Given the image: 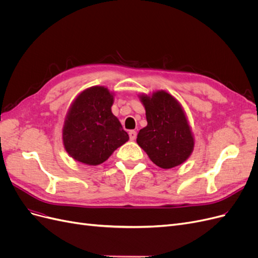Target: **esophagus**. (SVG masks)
Returning <instances> with one entry per match:
<instances>
[{
	"label": "esophagus",
	"instance_id": "1",
	"mask_svg": "<svg viewBox=\"0 0 258 258\" xmlns=\"http://www.w3.org/2000/svg\"><path fill=\"white\" fill-rule=\"evenodd\" d=\"M129 138H130V140H135L137 138V132L135 130H130L129 131Z\"/></svg>",
	"mask_w": 258,
	"mask_h": 258
}]
</instances>
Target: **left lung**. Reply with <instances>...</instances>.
I'll use <instances>...</instances> for the list:
<instances>
[{"mask_svg":"<svg viewBox=\"0 0 258 258\" xmlns=\"http://www.w3.org/2000/svg\"><path fill=\"white\" fill-rule=\"evenodd\" d=\"M141 99L147 126L139 131L138 144L162 169L181 165L194 148V138L181 105L165 91Z\"/></svg>","mask_w":258,"mask_h":258,"instance_id":"left-lung-1","label":"left lung"}]
</instances>
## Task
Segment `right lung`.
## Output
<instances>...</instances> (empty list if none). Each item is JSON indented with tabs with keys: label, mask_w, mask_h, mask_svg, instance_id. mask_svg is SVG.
Listing matches in <instances>:
<instances>
[{
	"label": "right lung",
	"mask_w": 258,
	"mask_h": 258,
	"mask_svg": "<svg viewBox=\"0 0 258 258\" xmlns=\"http://www.w3.org/2000/svg\"><path fill=\"white\" fill-rule=\"evenodd\" d=\"M112 104L113 96L104 87H91L76 98L63 127L64 147L72 158L97 166L128 141Z\"/></svg>",
	"instance_id": "right-lung-1"
}]
</instances>
